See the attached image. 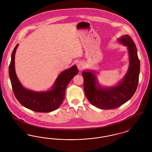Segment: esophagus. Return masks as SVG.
Segmentation results:
<instances>
[{
	"instance_id": "obj_1",
	"label": "esophagus",
	"mask_w": 152,
	"mask_h": 152,
	"mask_svg": "<svg viewBox=\"0 0 152 152\" xmlns=\"http://www.w3.org/2000/svg\"><path fill=\"white\" fill-rule=\"evenodd\" d=\"M77 68L79 69L80 71H82L84 68V64L81 62H79V63H77Z\"/></svg>"
}]
</instances>
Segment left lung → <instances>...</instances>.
Masks as SVG:
<instances>
[{"mask_svg": "<svg viewBox=\"0 0 152 152\" xmlns=\"http://www.w3.org/2000/svg\"><path fill=\"white\" fill-rule=\"evenodd\" d=\"M118 41L128 47L129 65L126 75L117 86L102 87L94 72L87 70L82 72L86 97L93 105L101 109H113L121 106L132 97L137 88L140 63L136 45L128 35L121 36Z\"/></svg>", "mask_w": 152, "mask_h": 152, "instance_id": "1", "label": "left lung"}]
</instances>
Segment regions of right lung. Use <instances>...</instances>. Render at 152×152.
Here are the masks:
<instances>
[{
	"label": "right lung",
	"mask_w": 152,
	"mask_h": 152,
	"mask_svg": "<svg viewBox=\"0 0 152 152\" xmlns=\"http://www.w3.org/2000/svg\"><path fill=\"white\" fill-rule=\"evenodd\" d=\"M18 44L15 46L11 55L9 65V76L13 92L16 99L22 105L37 112L47 113L58 108L65 98L66 88L73 77L77 75L76 65L60 73L50 90L35 92L23 87L18 79L15 69V54Z\"/></svg>",
	"instance_id": "obj_1"
}]
</instances>
